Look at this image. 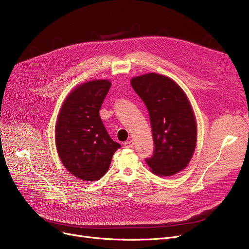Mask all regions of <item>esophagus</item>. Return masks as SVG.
Instances as JSON below:
<instances>
[{
  "mask_svg": "<svg viewBox=\"0 0 249 249\" xmlns=\"http://www.w3.org/2000/svg\"><path fill=\"white\" fill-rule=\"evenodd\" d=\"M123 145H124V147H125V148H131V147H133V145H134V141H133V140L125 141Z\"/></svg>",
  "mask_w": 249,
  "mask_h": 249,
  "instance_id": "1",
  "label": "esophagus"
}]
</instances>
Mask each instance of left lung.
<instances>
[{"instance_id": "1", "label": "left lung", "mask_w": 249, "mask_h": 249, "mask_svg": "<svg viewBox=\"0 0 249 249\" xmlns=\"http://www.w3.org/2000/svg\"><path fill=\"white\" fill-rule=\"evenodd\" d=\"M131 86L150 117L154 151L146 160L150 171L172 177L185 169L197 142V124L191 103L172 78L150 72L132 77Z\"/></svg>"}]
</instances>
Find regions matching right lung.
Here are the masks:
<instances>
[{"instance_id": "1", "label": "right lung", "mask_w": 249, "mask_h": 249, "mask_svg": "<svg viewBox=\"0 0 249 249\" xmlns=\"http://www.w3.org/2000/svg\"><path fill=\"white\" fill-rule=\"evenodd\" d=\"M111 85L109 80H96L77 86L64 100L57 117L58 156L64 167L82 180L100 179L121 147L109 136L99 113Z\"/></svg>"}]
</instances>
